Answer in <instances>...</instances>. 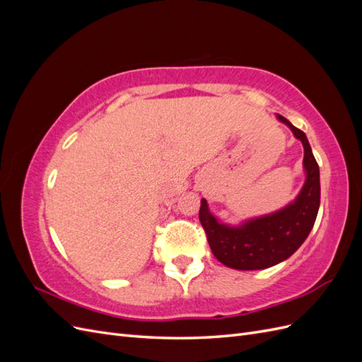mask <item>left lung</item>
Here are the masks:
<instances>
[{"label": "left lung", "instance_id": "1", "mask_svg": "<svg viewBox=\"0 0 362 362\" xmlns=\"http://www.w3.org/2000/svg\"><path fill=\"white\" fill-rule=\"evenodd\" d=\"M302 141L305 182L294 201L279 210L229 225L214 216L201 199L199 221L214 257L235 270H262L290 258L310 235L320 206V170L303 131L276 115Z\"/></svg>", "mask_w": 362, "mask_h": 362}]
</instances>
